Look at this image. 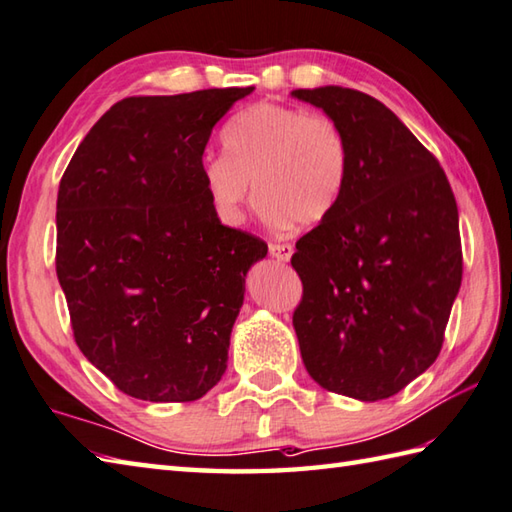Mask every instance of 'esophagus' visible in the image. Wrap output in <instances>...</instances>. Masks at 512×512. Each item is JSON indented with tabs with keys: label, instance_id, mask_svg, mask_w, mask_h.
<instances>
[{
	"label": "esophagus",
	"instance_id": "obj_1",
	"mask_svg": "<svg viewBox=\"0 0 512 512\" xmlns=\"http://www.w3.org/2000/svg\"><path fill=\"white\" fill-rule=\"evenodd\" d=\"M268 250H270V257L279 259V262H288V259L293 257V253H295L293 246H290V244H270Z\"/></svg>",
	"mask_w": 512,
	"mask_h": 512
}]
</instances>
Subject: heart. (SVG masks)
I'll return each mask as SVG.
<instances>
[{"label":"heart","instance_id":"heart-1","mask_svg":"<svg viewBox=\"0 0 512 512\" xmlns=\"http://www.w3.org/2000/svg\"><path fill=\"white\" fill-rule=\"evenodd\" d=\"M224 155L202 162L210 208L226 226H242L257 186L259 215L275 228L319 224L333 213L348 175L344 133L326 115L282 104H255L222 130Z\"/></svg>","mask_w":512,"mask_h":512}]
</instances>
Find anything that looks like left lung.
I'll return each mask as SVG.
<instances>
[{
    "instance_id": "1",
    "label": "left lung",
    "mask_w": 512,
    "mask_h": 512,
    "mask_svg": "<svg viewBox=\"0 0 512 512\" xmlns=\"http://www.w3.org/2000/svg\"><path fill=\"white\" fill-rule=\"evenodd\" d=\"M344 133L348 175L324 222L295 244L293 315L304 366L333 393L377 402L435 362L462 286L455 195L437 159L379 99L297 88Z\"/></svg>"
}]
</instances>
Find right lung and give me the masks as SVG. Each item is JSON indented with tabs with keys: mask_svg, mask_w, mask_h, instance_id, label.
I'll use <instances>...</instances> for the list:
<instances>
[{
	"mask_svg": "<svg viewBox=\"0 0 512 512\" xmlns=\"http://www.w3.org/2000/svg\"><path fill=\"white\" fill-rule=\"evenodd\" d=\"M253 88L128 97L77 146L57 193V279L75 342L122 393L195 402L226 373L246 273L268 246L219 222L202 157Z\"/></svg>",
	"mask_w": 512,
	"mask_h": 512,
	"instance_id": "1",
	"label": "right lung"
}]
</instances>
